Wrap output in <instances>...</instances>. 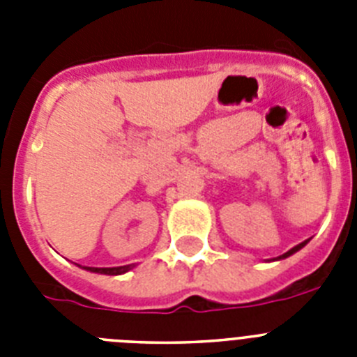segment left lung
I'll list each match as a JSON object with an SVG mask.
<instances>
[{
  "mask_svg": "<svg viewBox=\"0 0 357 357\" xmlns=\"http://www.w3.org/2000/svg\"><path fill=\"white\" fill-rule=\"evenodd\" d=\"M307 241H309V239H307ZM307 241H302L301 245H296V247H293L291 250H288V252H286V254L279 255V257H277V259H284V257H289V255H291V254H295V252H298V250H301L302 247H305V245H307Z\"/></svg>",
  "mask_w": 357,
  "mask_h": 357,
  "instance_id": "1",
  "label": "left lung"
}]
</instances>
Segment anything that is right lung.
I'll return each mask as SVG.
<instances>
[{
	"label": "right lung",
	"instance_id": "obj_1",
	"mask_svg": "<svg viewBox=\"0 0 357 357\" xmlns=\"http://www.w3.org/2000/svg\"><path fill=\"white\" fill-rule=\"evenodd\" d=\"M134 264H127V266H114V268H85V270H89V272L94 273H103V275H121V273L128 272L132 270Z\"/></svg>",
	"mask_w": 357,
	"mask_h": 357
}]
</instances>
